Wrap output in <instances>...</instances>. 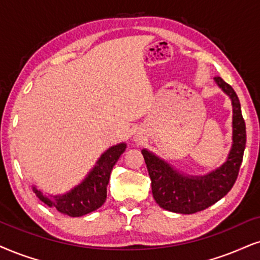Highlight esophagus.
<instances>
[{"label": "esophagus", "instance_id": "34e87169", "mask_svg": "<svg viewBox=\"0 0 260 260\" xmlns=\"http://www.w3.org/2000/svg\"><path fill=\"white\" fill-rule=\"evenodd\" d=\"M141 140V136L137 134V135H135V141H140Z\"/></svg>", "mask_w": 260, "mask_h": 260}]
</instances>
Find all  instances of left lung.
I'll list each match as a JSON object with an SVG mask.
<instances>
[{
    "label": "left lung",
    "mask_w": 260,
    "mask_h": 260,
    "mask_svg": "<svg viewBox=\"0 0 260 260\" xmlns=\"http://www.w3.org/2000/svg\"><path fill=\"white\" fill-rule=\"evenodd\" d=\"M214 82L229 96L233 107L232 148L219 168L206 175L191 176L178 171L150 150H141L152 181L153 198L164 210L183 214L203 211L225 197L238 178L246 147V125L241 105L228 83L220 77H214Z\"/></svg>",
    "instance_id": "obj_1"
}]
</instances>
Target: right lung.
<instances>
[{
	"label": "right lung",
	"mask_w": 260,
	"mask_h": 260,
	"mask_svg": "<svg viewBox=\"0 0 260 260\" xmlns=\"http://www.w3.org/2000/svg\"><path fill=\"white\" fill-rule=\"evenodd\" d=\"M126 143L112 146L100 155L85 178L65 194L46 195L36 185L32 191L47 206L55 207L60 213L70 217H81L101 207L107 198V185L111 171L125 152Z\"/></svg>",
	"instance_id": "obj_1"
}]
</instances>
